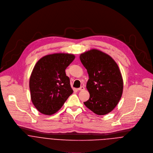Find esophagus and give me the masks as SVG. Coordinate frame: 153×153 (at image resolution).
<instances>
[{"label":"esophagus","instance_id":"1","mask_svg":"<svg viewBox=\"0 0 153 153\" xmlns=\"http://www.w3.org/2000/svg\"><path fill=\"white\" fill-rule=\"evenodd\" d=\"M84 89H85V88H84V86H81V87H79V88H78V90H79V91H80V90H84Z\"/></svg>","mask_w":153,"mask_h":153}]
</instances>
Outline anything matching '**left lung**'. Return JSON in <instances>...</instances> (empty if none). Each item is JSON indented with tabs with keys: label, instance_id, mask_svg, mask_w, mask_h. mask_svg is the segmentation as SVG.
I'll return each instance as SVG.
<instances>
[{
	"label": "left lung",
	"instance_id": "1",
	"mask_svg": "<svg viewBox=\"0 0 153 153\" xmlns=\"http://www.w3.org/2000/svg\"><path fill=\"white\" fill-rule=\"evenodd\" d=\"M79 58L89 76L86 87L90 98L84 105L97 114L109 113L123 92V79L118 65L109 55L97 49L84 52Z\"/></svg>",
	"mask_w": 153,
	"mask_h": 153
}]
</instances>
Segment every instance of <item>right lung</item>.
<instances>
[{
  "instance_id": "add662e5",
  "label": "right lung",
  "mask_w": 153,
  "mask_h": 153,
  "mask_svg": "<svg viewBox=\"0 0 153 153\" xmlns=\"http://www.w3.org/2000/svg\"><path fill=\"white\" fill-rule=\"evenodd\" d=\"M75 56L68 53H54L41 58L29 78L30 99L39 111L52 115L62 107L73 93L65 70Z\"/></svg>"
}]
</instances>
